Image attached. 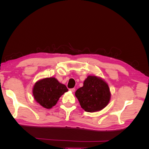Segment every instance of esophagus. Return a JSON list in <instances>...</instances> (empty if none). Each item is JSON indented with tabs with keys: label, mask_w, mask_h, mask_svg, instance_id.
Here are the masks:
<instances>
[{
	"label": "esophagus",
	"mask_w": 149,
	"mask_h": 149,
	"mask_svg": "<svg viewBox=\"0 0 149 149\" xmlns=\"http://www.w3.org/2000/svg\"><path fill=\"white\" fill-rule=\"evenodd\" d=\"M70 91L73 93V92L75 91V89L74 88H71V89H70Z\"/></svg>",
	"instance_id": "1"
}]
</instances>
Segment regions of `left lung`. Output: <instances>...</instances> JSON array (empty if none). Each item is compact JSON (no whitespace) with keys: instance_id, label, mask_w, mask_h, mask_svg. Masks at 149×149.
<instances>
[{"instance_id":"1","label":"left lung","mask_w":149,"mask_h":149,"mask_svg":"<svg viewBox=\"0 0 149 149\" xmlns=\"http://www.w3.org/2000/svg\"><path fill=\"white\" fill-rule=\"evenodd\" d=\"M75 96L86 112L101 111L109 103L111 93L108 84L95 76H88L83 86L76 90Z\"/></svg>"}]
</instances>
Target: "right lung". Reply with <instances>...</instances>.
<instances>
[{
    "instance_id": "right-lung-1",
    "label": "right lung",
    "mask_w": 149,
    "mask_h": 149,
    "mask_svg": "<svg viewBox=\"0 0 149 149\" xmlns=\"http://www.w3.org/2000/svg\"><path fill=\"white\" fill-rule=\"evenodd\" d=\"M68 89L55 78H46L36 83L33 89L35 101L43 107L50 109Z\"/></svg>"
}]
</instances>
